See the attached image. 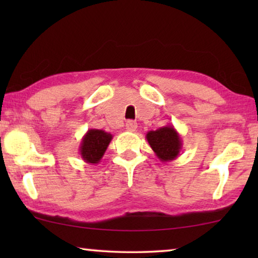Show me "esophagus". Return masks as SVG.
<instances>
[{
	"mask_svg": "<svg viewBox=\"0 0 258 258\" xmlns=\"http://www.w3.org/2000/svg\"><path fill=\"white\" fill-rule=\"evenodd\" d=\"M125 126H126V130L130 131V132H134V131H137L138 128V124L133 120H128Z\"/></svg>",
	"mask_w": 258,
	"mask_h": 258,
	"instance_id": "34e87169",
	"label": "esophagus"
}]
</instances>
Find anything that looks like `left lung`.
<instances>
[{
    "instance_id": "obj_1",
    "label": "left lung",
    "mask_w": 258,
    "mask_h": 258,
    "mask_svg": "<svg viewBox=\"0 0 258 258\" xmlns=\"http://www.w3.org/2000/svg\"><path fill=\"white\" fill-rule=\"evenodd\" d=\"M146 138L160 161L174 160L182 150V140L174 126L167 125L156 131H149Z\"/></svg>"
}]
</instances>
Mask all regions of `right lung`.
Listing matches in <instances>:
<instances>
[{
    "instance_id": "add662e5",
    "label": "right lung",
    "mask_w": 258,
    "mask_h": 258,
    "mask_svg": "<svg viewBox=\"0 0 258 258\" xmlns=\"http://www.w3.org/2000/svg\"><path fill=\"white\" fill-rule=\"evenodd\" d=\"M112 139L110 133L103 130L90 128L83 137L80 146V155L87 164H98L106 152Z\"/></svg>"
}]
</instances>
